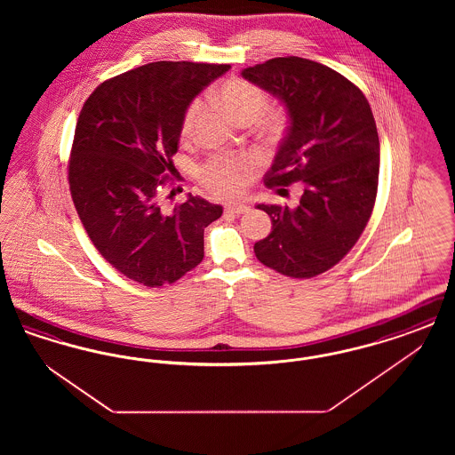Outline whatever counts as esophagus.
Listing matches in <instances>:
<instances>
[{"mask_svg":"<svg viewBox=\"0 0 455 455\" xmlns=\"http://www.w3.org/2000/svg\"><path fill=\"white\" fill-rule=\"evenodd\" d=\"M249 210L247 204H242V203H232V204H227L225 206V213H232V215H242Z\"/></svg>","mask_w":455,"mask_h":455,"instance_id":"obj_1","label":"esophagus"}]
</instances>
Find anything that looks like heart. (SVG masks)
I'll return each instance as SVG.
<instances>
[{
	"mask_svg": "<svg viewBox=\"0 0 455 455\" xmlns=\"http://www.w3.org/2000/svg\"><path fill=\"white\" fill-rule=\"evenodd\" d=\"M213 99L220 108L240 124H251L252 121H256L260 136L267 141L278 140L286 128V114L282 108H266L267 106L266 93L251 82H245L240 78L225 80L213 92ZM203 108L204 106L199 99L191 100L188 108H184L180 117V126H179L180 138L184 141H189L195 138L196 128L201 119ZM251 167L252 164L247 158L217 156L201 169L199 177H201V182L213 195L232 197L242 193Z\"/></svg>",
	"mask_w": 455,
	"mask_h": 455,
	"instance_id": "heart-1",
	"label": "heart"
}]
</instances>
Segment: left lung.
<instances>
[{
    "label": "left lung",
    "instance_id": "left-lung-1",
    "mask_svg": "<svg viewBox=\"0 0 455 455\" xmlns=\"http://www.w3.org/2000/svg\"><path fill=\"white\" fill-rule=\"evenodd\" d=\"M242 76L286 108L290 123L266 186L302 182L299 206L258 204L273 228L256 258L291 278H314L347 256L371 215L380 165L375 119L362 90L329 66L297 56Z\"/></svg>",
    "mask_w": 455,
    "mask_h": 455
}]
</instances>
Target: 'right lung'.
Returning <instances> with one entry per match:
<instances>
[{"label":"right lung","instance_id":"obj_1","mask_svg":"<svg viewBox=\"0 0 455 455\" xmlns=\"http://www.w3.org/2000/svg\"><path fill=\"white\" fill-rule=\"evenodd\" d=\"M230 66L156 61L95 88L80 112L68 165L88 237L121 275L171 284L204 256V228L223 208L199 196L172 212L160 193L172 173L184 108Z\"/></svg>","mask_w":455,"mask_h":455}]
</instances>
